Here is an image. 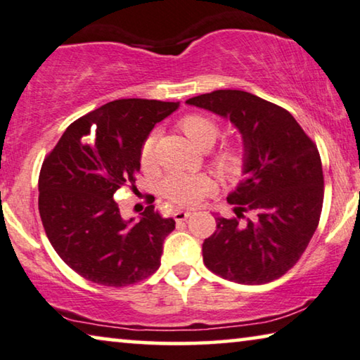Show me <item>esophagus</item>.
I'll return each mask as SVG.
<instances>
[{"instance_id":"1","label":"esophagus","mask_w":360,"mask_h":360,"mask_svg":"<svg viewBox=\"0 0 360 360\" xmlns=\"http://www.w3.org/2000/svg\"><path fill=\"white\" fill-rule=\"evenodd\" d=\"M192 214V212L189 210H176L174 212V219L176 221H186L187 218H189Z\"/></svg>"}]
</instances>
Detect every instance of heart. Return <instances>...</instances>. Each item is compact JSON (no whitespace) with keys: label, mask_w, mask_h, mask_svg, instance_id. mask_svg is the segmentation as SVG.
I'll return each instance as SVG.
<instances>
[{"label":"heart","mask_w":360,"mask_h":360,"mask_svg":"<svg viewBox=\"0 0 360 360\" xmlns=\"http://www.w3.org/2000/svg\"><path fill=\"white\" fill-rule=\"evenodd\" d=\"M179 126L187 139L198 148L212 147L219 136V126L217 124V121L203 115H187L182 117ZM155 141H157V132L148 136L142 146L141 160L146 166L153 162ZM214 163H217L221 173L234 174L238 173L240 165H243V158H240L238 150L224 148L217 155ZM210 186L212 182L205 174L173 173L162 182V194L166 198H169L171 202L178 203V205L191 207L197 205L202 200L203 195L210 191Z\"/></svg>","instance_id":"heart-1"}]
</instances>
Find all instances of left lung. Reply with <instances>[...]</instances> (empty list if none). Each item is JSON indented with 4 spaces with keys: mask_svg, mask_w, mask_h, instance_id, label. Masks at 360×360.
I'll list each match as a JSON object with an SVG mask.
<instances>
[{
    "mask_svg": "<svg viewBox=\"0 0 360 360\" xmlns=\"http://www.w3.org/2000/svg\"><path fill=\"white\" fill-rule=\"evenodd\" d=\"M186 103L229 121L243 139L244 179L228 195L238 218L217 213V231L202 244L203 264L240 284L276 280L297 264L319 226L323 171L317 147L291 112L244 90H214Z\"/></svg>",
    "mask_w": 360,
    "mask_h": 360,
    "instance_id": "left-lung-1",
    "label": "left lung"
}]
</instances>
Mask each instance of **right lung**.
Here are the masks:
<instances>
[{
	"label": "right lung",
	"mask_w": 360,
	"mask_h": 360,
	"mask_svg": "<svg viewBox=\"0 0 360 360\" xmlns=\"http://www.w3.org/2000/svg\"><path fill=\"white\" fill-rule=\"evenodd\" d=\"M179 101L121 98L69 126L41 165L39 210L53 249L85 280L127 286L153 275L174 229L155 207L121 217L116 191L136 182L143 142Z\"/></svg>",
	"instance_id": "obj_1"
}]
</instances>
